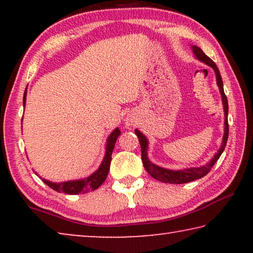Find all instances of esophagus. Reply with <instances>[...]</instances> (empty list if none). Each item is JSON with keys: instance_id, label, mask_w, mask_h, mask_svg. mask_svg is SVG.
<instances>
[{"instance_id": "obj_1", "label": "esophagus", "mask_w": 253, "mask_h": 253, "mask_svg": "<svg viewBox=\"0 0 253 253\" xmlns=\"http://www.w3.org/2000/svg\"><path fill=\"white\" fill-rule=\"evenodd\" d=\"M126 124H127V126H132L134 125V122H132L131 119H128V121H126Z\"/></svg>"}]
</instances>
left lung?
<instances>
[{"label":"left lung","mask_w":253,"mask_h":253,"mask_svg":"<svg viewBox=\"0 0 253 253\" xmlns=\"http://www.w3.org/2000/svg\"><path fill=\"white\" fill-rule=\"evenodd\" d=\"M193 49V52L195 54V57L198 58L200 61L204 62L205 65H208L212 68L215 72V77H216V84L217 87L220 89L221 92V97H222V102H223V109H224V135H223V139H222V144L221 147L215 155L213 156V158L210 161L207 165L204 166H200V168H190V169H178V170H174V169H168L164 168H161V166L155 165L154 163L148 160L147 156V148H148V140L146 137H145L144 134H142L138 129H135V134L138 137L139 144H140V148H142V161L144 164V168L146 169L148 174L153 176L154 178H156L157 181L164 182V183H170V184H183V183H188L192 181H195V179L201 178L207 175L211 169L213 168L214 163H215L217 160H219L221 154L223 153L226 142H228V136H229V124H228V111H229V106H228V99H226V96L224 93V89H223V81H222L220 71L217 69V67L215 63H214L211 59H210L207 54H205L202 50H201L199 46L193 45L192 46Z\"/></svg>","instance_id":"1"}]
</instances>
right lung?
Listing matches in <instances>:
<instances>
[{
    "mask_svg": "<svg viewBox=\"0 0 253 253\" xmlns=\"http://www.w3.org/2000/svg\"><path fill=\"white\" fill-rule=\"evenodd\" d=\"M25 99H27V88H25L24 96H23V105L25 106ZM121 135V130L119 128H116L111 134L109 135L108 139H107L106 144V154L102 163L96 172H93L91 175H89L88 177H84L83 179H76V181H67L61 183H53L50 182L48 179L41 178L46 185L52 188V190L59 192V193L66 194H80V193H88L90 191H95L99 187L102 183L105 182V179L108 175L109 168H110V162H111V154H113L115 144L118 136Z\"/></svg>",
    "mask_w": 253,
    "mask_h": 253,
    "instance_id": "add662e5",
    "label": "right lung"
}]
</instances>
